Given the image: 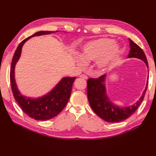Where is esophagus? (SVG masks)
Returning a JSON list of instances; mask_svg holds the SVG:
<instances>
[{
    "mask_svg": "<svg viewBox=\"0 0 156 156\" xmlns=\"http://www.w3.org/2000/svg\"><path fill=\"white\" fill-rule=\"evenodd\" d=\"M80 77L81 78H84V79H87L88 78V77H87V76H86V75H84V74H82Z\"/></svg>",
    "mask_w": 156,
    "mask_h": 156,
    "instance_id": "1",
    "label": "esophagus"
}]
</instances>
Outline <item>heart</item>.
Listing matches in <instances>:
<instances>
[{"mask_svg": "<svg viewBox=\"0 0 156 156\" xmlns=\"http://www.w3.org/2000/svg\"><path fill=\"white\" fill-rule=\"evenodd\" d=\"M121 52L120 45L114 39L100 38L87 42L82 48L81 54H75L74 61L79 67H84L87 62L95 61L98 70L107 69Z\"/></svg>", "mask_w": 156, "mask_h": 156, "instance_id": "1", "label": "heart"}]
</instances>
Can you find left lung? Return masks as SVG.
Here are the masks:
<instances>
[{
  "label": "left lung",
  "mask_w": 156,
  "mask_h": 156,
  "mask_svg": "<svg viewBox=\"0 0 156 156\" xmlns=\"http://www.w3.org/2000/svg\"><path fill=\"white\" fill-rule=\"evenodd\" d=\"M130 50L128 58H138L144 61L148 68L146 56L142 49L129 39ZM107 74L101 76L98 78H90L87 80V96L89 103L92 110L104 121L108 122H118L130 117L143 101L147 83L141 97L133 105L127 107H119L111 100L107 93L105 82Z\"/></svg>",
  "instance_id": "left-lung-1"
}]
</instances>
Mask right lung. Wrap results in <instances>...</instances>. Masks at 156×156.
<instances>
[{
    "label": "right lung",
    "instance_id": "1",
    "mask_svg": "<svg viewBox=\"0 0 156 156\" xmlns=\"http://www.w3.org/2000/svg\"><path fill=\"white\" fill-rule=\"evenodd\" d=\"M56 31H38L20 43L13 55L11 63L10 78L12 91L16 101L23 111L35 120H49L57 116L66 107L70 97L72 88L76 77H64L47 94L37 98L28 97L19 91L15 78L16 63L21 57L22 48L25 43L31 37L43 35H49Z\"/></svg>",
    "mask_w": 156,
    "mask_h": 156
}]
</instances>
